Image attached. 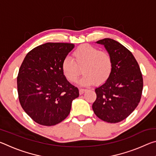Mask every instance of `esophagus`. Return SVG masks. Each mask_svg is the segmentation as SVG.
<instances>
[{"label":"esophagus","mask_w":156,"mask_h":156,"mask_svg":"<svg viewBox=\"0 0 156 156\" xmlns=\"http://www.w3.org/2000/svg\"><path fill=\"white\" fill-rule=\"evenodd\" d=\"M85 91H86V89H79V94H80V95L83 94L84 92H85Z\"/></svg>","instance_id":"1"}]
</instances>
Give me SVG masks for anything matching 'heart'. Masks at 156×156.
Segmentation results:
<instances>
[{
  "label": "heart",
  "mask_w": 156,
  "mask_h": 156,
  "mask_svg": "<svg viewBox=\"0 0 156 156\" xmlns=\"http://www.w3.org/2000/svg\"><path fill=\"white\" fill-rule=\"evenodd\" d=\"M69 58L63 60L61 69L63 75L70 83H76L83 69V76L79 84L88 86L96 83L102 84L108 80L113 69L112 59L107 52L100 51L90 44H82Z\"/></svg>",
  "instance_id": "1"
}]
</instances>
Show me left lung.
Instances as JSON below:
<instances>
[{"instance_id": "1", "label": "left lung", "mask_w": 156, "mask_h": 156, "mask_svg": "<svg viewBox=\"0 0 156 156\" xmlns=\"http://www.w3.org/2000/svg\"><path fill=\"white\" fill-rule=\"evenodd\" d=\"M103 44L113 62L108 80L95 89L96 100L92 109L100 119L110 123L125 120L140 101L143 78L132 53L118 42L104 38L96 42Z\"/></svg>"}]
</instances>
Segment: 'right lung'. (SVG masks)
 <instances>
[{"label":"right lung","instance_id":"1","mask_svg":"<svg viewBox=\"0 0 156 156\" xmlns=\"http://www.w3.org/2000/svg\"><path fill=\"white\" fill-rule=\"evenodd\" d=\"M74 47L72 43H47L26 55L18 72L21 107L39 125L53 126L69 114L79 91L63 75L61 65Z\"/></svg>","mask_w":156,"mask_h":156}]
</instances>
